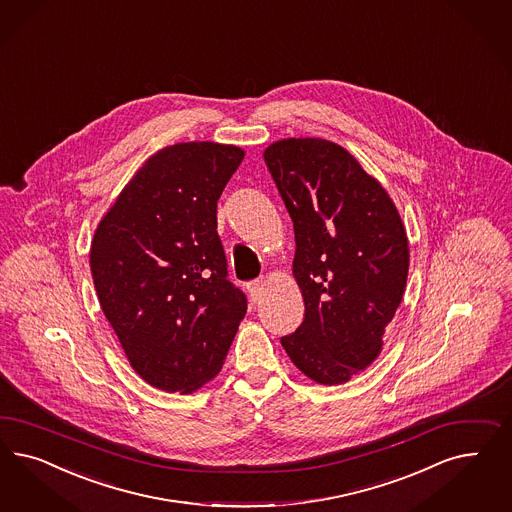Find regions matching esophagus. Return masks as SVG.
I'll use <instances>...</instances> for the list:
<instances>
[{
  "mask_svg": "<svg viewBox=\"0 0 512 512\" xmlns=\"http://www.w3.org/2000/svg\"><path fill=\"white\" fill-rule=\"evenodd\" d=\"M247 290L250 292L252 301H260V297H262V294H264V281H262V279H256V281H248Z\"/></svg>",
  "mask_w": 512,
  "mask_h": 512,
  "instance_id": "1",
  "label": "esophagus"
}]
</instances>
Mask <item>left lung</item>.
<instances>
[{
    "mask_svg": "<svg viewBox=\"0 0 512 512\" xmlns=\"http://www.w3.org/2000/svg\"><path fill=\"white\" fill-rule=\"evenodd\" d=\"M264 160L294 222L305 301L282 347L309 379L343 384L379 356L407 284V233L386 190L343 147L284 139Z\"/></svg>",
    "mask_w": 512,
    "mask_h": 512,
    "instance_id": "left-lung-1",
    "label": "left lung"
}]
</instances>
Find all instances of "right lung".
<instances>
[{"label": "right lung", "instance_id": "obj_1", "mask_svg": "<svg viewBox=\"0 0 512 512\" xmlns=\"http://www.w3.org/2000/svg\"><path fill=\"white\" fill-rule=\"evenodd\" d=\"M243 158L205 141L165 147L94 233L103 314L133 369L165 392L188 394L216 377L247 313L216 231V201Z\"/></svg>", "mask_w": 512, "mask_h": 512}]
</instances>
